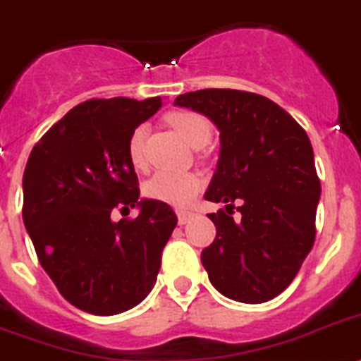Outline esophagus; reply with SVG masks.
I'll use <instances>...</instances> for the list:
<instances>
[{"label": "esophagus", "mask_w": 361, "mask_h": 361, "mask_svg": "<svg viewBox=\"0 0 361 361\" xmlns=\"http://www.w3.org/2000/svg\"><path fill=\"white\" fill-rule=\"evenodd\" d=\"M190 216H192V213H190V211H178V224H180V226H183V224L189 222Z\"/></svg>", "instance_id": "obj_1"}]
</instances>
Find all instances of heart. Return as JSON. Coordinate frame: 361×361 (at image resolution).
<instances>
[{
	"label": "heart",
	"instance_id": "heart-1",
	"mask_svg": "<svg viewBox=\"0 0 361 361\" xmlns=\"http://www.w3.org/2000/svg\"><path fill=\"white\" fill-rule=\"evenodd\" d=\"M166 123L195 148L205 147L213 135L209 121L204 115L195 114V111H172L166 115ZM145 135H147V128L137 126L130 134L128 145H126L128 159L135 169L145 166ZM200 189H202V180L192 172L159 171L145 183L147 198L172 205V207L189 205Z\"/></svg>",
	"mask_w": 361,
	"mask_h": 361
}]
</instances>
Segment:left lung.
<instances>
[{
    "instance_id": "8db88e82",
    "label": "left lung",
    "mask_w": 361,
    "mask_h": 361,
    "mask_svg": "<svg viewBox=\"0 0 361 361\" xmlns=\"http://www.w3.org/2000/svg\"><path fill=\"white\" fill-rule=\"evenodd\" d=\"M213 121L220 156L205 200L226 209L207 214L216 238L202 264L218 292L259 305L288 288L316 238L321 183L307 132L266 97L200 90L176 97ZM238 203L240 219H233Z\"/></svg>"
}]
</instances>
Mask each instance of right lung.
<instances>
[{"instance_id": "add662e5", "label": "right lung", "mask_w": 361, "mask_h": 361, "mask_svg": "<svg viewBox=\"0 0 361 361\" xmlns=\"http://www.w3.org/2000/svg\"><path fill=\"white\" fill-rule=\"evenodd\" d=\"M161 104V97L82 102L42 135L27 161V233L63 299L87 314L137 307L156 284L178 224L171 205L139 198L126 154L130 134ZM115 207H137L140 214L114 223Z\"/></svg>"}]
</instances>
